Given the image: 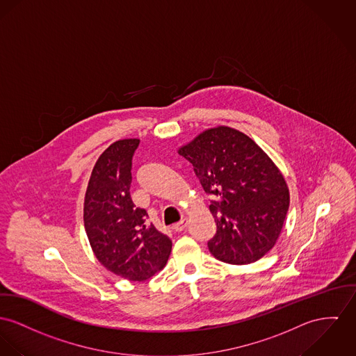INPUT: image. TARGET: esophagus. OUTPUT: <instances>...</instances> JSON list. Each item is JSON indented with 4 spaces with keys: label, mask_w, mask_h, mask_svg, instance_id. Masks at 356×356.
I'll list each match as a JSON object with an SVG mask.
<instances>
[{
    "label": "esophagus",
    "mask_w": 356,
    "mask_h": 356,
    "mask_svg": "<svg viewBox=\"0 0 356 356\" xmlns=\"http://www.w3.org/2000/svg\"><path fill=\"white\" fill-rule=\"evenodd\" d=\"M187 223H188V220L186 218H183L181 220H179L177 223L173 225V229H175L176 232H181V230H184V229L187 227Z\"/></svg>",
    "instance_id": "obj_1"
}]
</instances>
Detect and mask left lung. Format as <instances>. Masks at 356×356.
Masks as SVG:
<instances>
[{"label":"left lung","mask_w":356,"mask_h":356,"mask_svg":"<svg viewBox=\"0 0 356 356\" xmlns=\"http://www.w3.org/2000/svg\"><path fill=\"white\" fill-rule=\"evenodd\" d=\"M179 154L193 166L217 223L207 243L223 263L243 266L275 245L289 210L284 177L250 139L230 127L210 129L183 146Z\"/></svg>","instance_id":"1"}]
</instances>
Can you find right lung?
<instances>
[{"instance_id": "1", "label": "right lung", "mask_w": 356, "mask_h": 356, "mask_svg": "<svg viewBox=\"0 0 356 356\" xmlns=\"http://www.w3.org/2000/svg\"><path fill=\"white\" fill-rule=\"evenodd\" d=\"M138 146L139 139L116 140L99 157L85 195L83 223L99 261L113 274L142 282L164 268L172 243L131 200Z\"/></svg>"}]
</instances>
